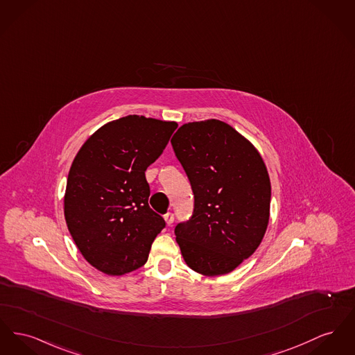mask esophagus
Listing matches in <instances>:
<instances>
[{
  "label": "esophagus",
  "mask_w": 355,
  "mask_h": 355,
  "mask_svg": "<svg viewBox=\"0 0 355 355\" xmlns=\"http://www.w3.org/2000/svg\"><path fill=\"white\" fill-rule=\"evenodd\" d=\"M164 218H165L167 225H171L174 223V214L171 211H167L166 214L164 216Z\"/></svg>",
  "instance_id": "esophagus-1"
}]
</instances>
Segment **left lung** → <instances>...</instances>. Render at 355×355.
Listing matches in <instances>:
<instances>
[{"mask_svg": "<svg viewBox=\"0 0 355 355\" xmlns=\"http://www.w3.org/2000/svg\"><path fill=\"white\" fill-rule=\"evenodd\" d=\"M170 142L194 193L191 220L174 230L182 257L205 276L234 271L268 227L267 166L244 135L218 119L185 123Z\"/></svg>", "mask_w": 355, "mask_h": 355, "instance_id": "1", "label": "left lung"}]
</instances>
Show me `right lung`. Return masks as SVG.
I'll return each mask as SVG.
<instances>
[{"mask_svg":"<svg viewBox=\"0 0 355 355\" xmlns=\"http://www.w3.org/2000/svg\"><path fill=\"white\" fill-rule=\"evenodd\" d=\"M142 115H127L98 128L68 173L64 217L84 259L108 276L145 266L165 227L148 207L145 171L162 154L177 128Z\"/></svg>","mask_w":355,"mask_h":355,"instance_id":"add662e5","label":"right lung"}]
</instances>
